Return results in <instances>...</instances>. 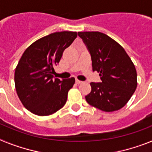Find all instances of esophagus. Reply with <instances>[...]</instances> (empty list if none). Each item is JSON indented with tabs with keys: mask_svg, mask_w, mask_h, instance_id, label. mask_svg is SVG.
<instances>
[{
	"mask_svg": "<svg viewBox=\"0 0 152 152\" xmlns=\"http://www.w3.org/2000/svg\"><path fill=\"white\" fill-rule=\"evenodd\" d=\"M75 82H76V84H82V81H80V80H75Z\"/></svg>",
	"mask_w": 152,
	"mask_h": 152,
	"instance_id": "34e87169",
	"label": "esophagus"
}]
</instances>
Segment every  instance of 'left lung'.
Returning a JSON list of instances; mask_svg holds the SVG:
<instances>
[{"mask_svg": "<svg viewBox=\"0 0 152 152\" xmlns=\"http://www.w3.org/2000/svg\"><path fill=\"white\" fill-rule=\"evenodd\" d=\"M91 56L93 71L101 83L91 82V91L85 96L90 105L105 112L123 108L137 88L133 62L122 45L100 32H78Z\"/></svg>", "mask_w": 152, "mask_h": 152, "instance_id": "obj_1", "label": "left lung"}]
</instances>
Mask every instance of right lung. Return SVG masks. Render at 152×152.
I'll list each match as a JSON object with an SVG mask.
<instances>
[{
    "label": "right lung",
    "mask_w": 152,
    "mask_h": 152,
    "mask_svg": "<svg viewBox=\"0 0 152 152\" xmlns=\"http://www.w3.org/2000/svg\"><path fill=\"white\" fill-rule=\"evenodd\" d=\"M77 32L62 31L36 40L23 52L16 67L14 81L23 105L37 116H49L62 108L75 79L54 78V65L76 39Z\"/></svg>",
    "instance_id": "obj_1"
}]
</instances>
